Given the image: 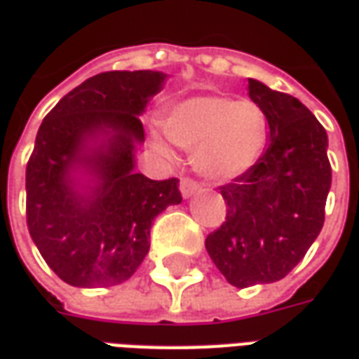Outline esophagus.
Here are the masks:
<instances>
[{
  "instance_id": "34e87169",
  "label": "esophagus",
  "mask_w": 359,
  "mask_h": 359,
  "mask_svg": "<svg viewBox=\"0 0 359 359\" xmlns=\"http://www.w3.org/2000/svg\"><path fill=\"white\" fill-rule=\"evenodd\" d=\"M197 189H199L197 182H193L189 177H184V180L180 182V191H182V197H184V199H189Z\"/></svg>"
}]
</instances>
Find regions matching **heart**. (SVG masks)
I'll list each match as a JSON object with an SVG mask.
<instances>
[{
    "mask_svg": "<svg viewBox=\"0 0 359 359\" xmlns=\"http://www.w3.org/2000/svg\"><path fill=\"white\" fill-rule=\"evenodd\" d=\"M162 127L172 143L195 152V168L215 182H230L249 172L269 139V118L259 104L216 94L177 102ZM154 144L166 151L160 139Z\"/></svg>",
    "mask_w": 359,
    "mask_h": 359,
    "instance_id": "1",
    "label": "heart"
}]
</instances>
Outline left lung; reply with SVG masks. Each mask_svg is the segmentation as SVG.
<instances>
[{
    "mask_svg": "<svg viewBox=\"0 0 359 359\" xmlns=\"http://www.w3.org/2000/svg\"><path fill=\"white\" fill-rule=\"evenodd\" d=\"M249 98L269 118V144L249 172L220 187L226 222L205 248L236 288L284 278L325 222L330 189L325 127L290 94L249 79Z\"/></svg>",
    "mask_w": 359,
    "mask_h": 359,
    "instance_id": "1",
    "label": "left lung"
}]
</instances>
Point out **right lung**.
I'll return each mask as SVG.
<instances>
[{
    "label": "right lung",
    "instance_id": "add662e5",
    "mask_svg": "<svg viewBox=\"0 0 359 359\" xmlns=\"http://www.w3.org/2000/svg\"><path fill=\"white\" fill-rule=\"evenodd\" d=\"M162 71H108L65 94L42 121L27 166V224L48 266L77 288L131 278L152 220L182 203L177 180L135 172L147 104Z\"/></svg>",
    "mask_w": 359,
    "mask_h": 359
}]
</instances>
